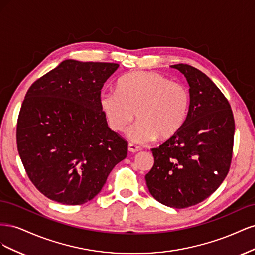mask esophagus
Here are the masks:
<instances>
[{
    "mask_svg": "<svg viewBox=\"0 0 255 255\" xmlns=\"http://www.w3.org/2000/svg\"><path fill=\"white\" fill-rule=\"evenodd\" d=\"M128 149L129 152H132V153H135V152H138V151L141 150L140 146H138V145H136L134 143H128Z\"/></svg>",
    "mask_w": 255,
    "mask_h": 255,
    "instance_id": "34e87169",
    "label": "esophagus"
}]
</instances>
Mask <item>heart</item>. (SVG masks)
Listing matches in <instances>:
<instances>
[{"instance_id":"1","label":"heart","mask_w":255,"mask_h":255,"mask_svg":"<svg viewBox=\"0 0 255 255\" xmlns=\"http://www.w3.org/2000/svg\"><path fill=\"white\" fill-rule=\"evenodd\" d=\"M190 97L186 87L156 72L129 73L117 84V90L105 91L100 105L115 132H125L137 116L139 119L128 130L136 143L168 140L186 122Z\"/></svg>"}]
</instances>
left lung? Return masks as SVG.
Returning a JSON list of instances; mask_svg holds the SVG:
<instances>
[{
  "mask_svg": "<svg viewBox=\"0 0 255 255\" xmlns=\"http://www.w3.org/2000/svg\"><path fill=\"white\" fill-rule=\"evenodd\" d=\"M171 67L187 80L189 112L180 132L151 150L154 165L144 179L158 202L185 208L202 202L226 179L235 122L227 98L206 74L189 65Z\"/></svg>",
  "mask_w": 255,
  "mask_h": 255,
  "instance_id": "8db88e82",
  "label": "left lung"
}]
</instances>
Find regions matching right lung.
<instances>
[{"label": "right lung", "instance_id": "1", "mask_svg": "<svg viewBox=\"0 0 255 255\" xmlns=\"http://www.w3.org/2000/svg\"><path fill=\"white\" fill-rule=\"evenodd\" d=\"M118 64L67 59L27 90L17 123V146L29 180L67 205L94 199L128 154L107 126L101 89Z\"/></svg>", "mask_w": 255, "mask_h": 255}]
</instances>
